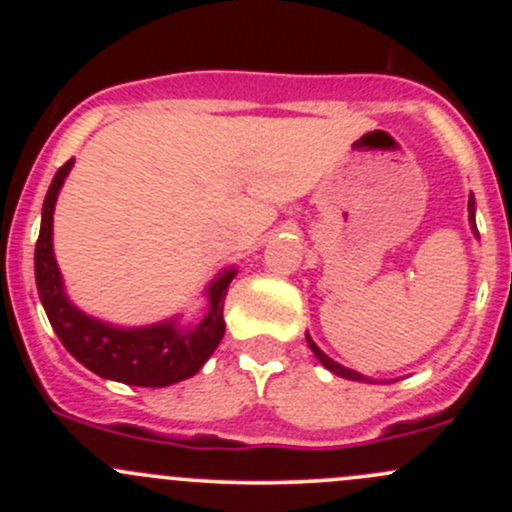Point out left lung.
I'll return each mask as SVG.
<instances>
[{"label":"left lung","mask_w":512,"mask_h":512,"mask_svg":"<svg viewBox=\"0 0 512 512\" xmlns=\"http://www.w3.org/2000/svg\"><path fill=\"white\" fill-rule=\"evenodd\" d=\"M468 223H471V230H473V235L478 237V227H476V198H473V193L468 195ZM304 337H307V344H309V349H312L314 356H317V359H319V364H322L324 369H329V371H332V374L342 376V379H349V381H364V384H376V381H374V379H369V376L359 374V371L349 369V366L339 364V361H334L332 356H327V354H324L322 349H319L317 344H314V339L309 337V332L304 334Z\"/></svg>","instance_id":"8db88e82"}]
</instances>
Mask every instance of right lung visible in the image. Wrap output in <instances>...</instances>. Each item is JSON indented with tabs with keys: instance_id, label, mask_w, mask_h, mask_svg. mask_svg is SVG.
<instances>
[{
	"instance_id": "add662e5",
	"label": "right lung",
	"mask_w": 512,
	"mask_h": 512,
	"mask_svg": "<svg viewBox=\"0 0 512 512\" xmlns=\"http://www.w3.org/2000/svg\"><path fill=\"white\" fill-rule=\"evenodd\" d=\"M71 168L74 158L61 165L51 180L34 250L36 289L56 337L76 361L103 379L148 389H163L190 379L203 369L223 339L225 294L237 270L227 267L205 287L208 309L195 324H183L180 314H175L146 327H118L81 312L66 294L64 277L54 257V208Z\"/></svg>"
}]
</instances>
